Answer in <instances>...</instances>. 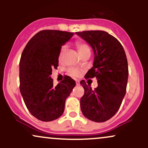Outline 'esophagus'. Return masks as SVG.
<instances>
[{
    "label": "esophagus",
    "instance_id": "esophagus-1",
    "mask_svg": "<svg viewBox=\"0 0 148 148\" xmlns=\"http://www.w3.org/2000/svg\"><path fill=\"white\" fill-rule=\"evenodd\" d=\"M76 86H79V85H80L79 81H78V80H76Z\"/></svg>",
    "mask_w": 148,
    "mask_h": 148
}]
</instances>
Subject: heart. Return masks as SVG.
<instances>
[{"label":"heart","instance_id":"1","mask_svg":"<svg viewBox=\"0 0 148 148\" xmlns=\"http://www.w3.org/2000/svg\"><path fill=\"white\" fill-rule=\"evenodd\" d=\"M76 46H77V48L79 49V51L81 54V56H82L83 54L86 53L90 52V48L88 46V44L85 43V42H76ZM66 50V46L64 45L61 47L60 53H59V59L62 58V56H63L64 51ZM67 72L69 75L72 76H75V77H77L79 76L80 74H81V70L77 68H74V67H70L67 69Z\"/></svg>","mask_w":148,"mask_h":148}]
</instances>
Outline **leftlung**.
<instances>
[{
	"label": "left lung",
	"mask_w": 148,
	"mask_h": 148,
	"mask_svg": "<svg viewBox=\"0 0 148 148\" xmlns=\"http://www.w3.org/2000/svg\"><path fill=\"white\" fill-rule=\"evenodd\" d=\"M76 34L93 49V67L86 74V79L95 77L98 84L92 90L84 80L80 82L84 88L81 111L92 121L103 123L118 112L126 94L129 75L126 54L120 42L107 32L87 30Z\"/></svg>",
	"instance_id": "obj_1"
}]
</instances>
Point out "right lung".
<instances>
[{
	"label": "right lung",
	"instance_id": "obj_1",
	"mask_svg": "<svg viewBox=\"0 0 148 148\" xmlns=\"http://www.w3.org/2000/svg\"><path fill=\"white\" fill-rule=\"evenodd\" d=\"M74 33L56 30L38 32L28 42L19 62L20 92L30 113L38 120L49 122L60 118L66 99L76 82L64 76L56 86L51 78L58 66L61 47Z\"/></svg>",
	"mask_w": 148,
	"mask_h": 148
}]
</instances>
